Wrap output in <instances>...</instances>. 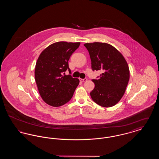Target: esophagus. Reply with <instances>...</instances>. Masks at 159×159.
<instances>
[{
  "mask_svg": "<svg viewBox=\"0 0 159 159\" xmlns=\"http://www.w3.org/2000/svg\"><path fill=\"white\" fill-rule=\"evenodd\" d=\"M87 80H88V79H87L86 78H84V79H81V78H80V79H79V80H80V82H86Z\"/></svg>",
  "mask_w": 159,
  "mask_h": 159,
  "instance_id": "esophagus-1",
  "label": "esophagus"
}]
</instances>
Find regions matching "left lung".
<instances>
[{"label": "left lung", "instance_id": "1", "mask_svg": "<svg viewBox=\"0 0 159 159\" xmlns=\"http://www.w3.org/2000/svg\"><path fill=\"white\" fill-rule=\"evenodd\" d=\"M93 71L101 70L98 79H93L92 100L104 107H111L123 96L129 80V69L124 57L114 46L106 43H86Z\"/></svg>", "mask_w": 159, "mask_h": 159}]
</instances>
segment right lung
<instances>
[{"label": "right lung", "mask_w": 159, "mask_h": 159, "mask_svg": "<svg viewBox=\"0 0 159 159\" xmlns=\"http://www.w3.org/2000/svg\"><path fill=\"white\" fill-rule=\"evenodd\" d=\"M80 42H58L51 44L40 54L36 64L34 77L42 99L49 106L60 107L72 98L79 80L70 75L62 76L68 70V60Z\"/></svg>", "instance_id": "right-lung-1"}]
</instances>
